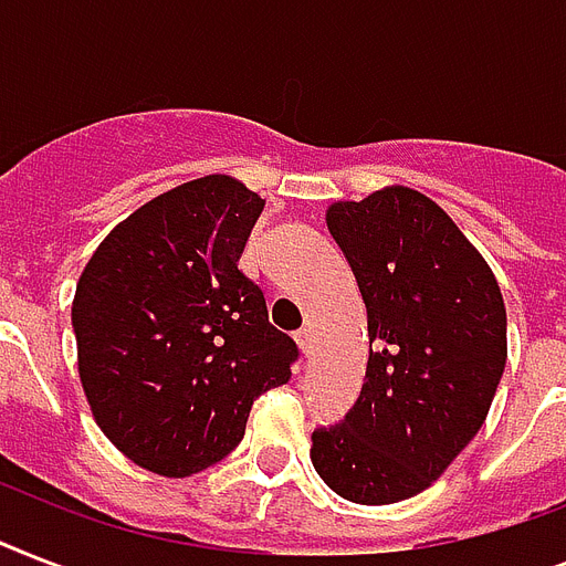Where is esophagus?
Here are the masks:
<instances>
[{"label":"esophagus","instance_id":"1","mask_svg":"<svg viewBox=\"0 0 566 566\" xmlns=\"http://www.w3.org/2000/svg\"><path fill=\"white\" fill-rule=\"evenodd\" d=\"M293 340L300 344L302 355L311 353V328H300V332H293Z\"/></svg>","mask_w":566,"mask_h":566}]
</instances>
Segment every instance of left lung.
Returning a JSON list of instances; mask_svg holds the SVG:
<instances>
[{"instance_id":"obj_1","label":"left lung","mask_w":566,"mask_h":566,"mask_svg":"<svg viewBox=\"0 0 566 566\" xmlns=\"http://www.w3.org/2000/svg\"><path fill=\"white\" fill-rule=\"evenodd\" d=\"M326 222L373 349L358 402L311 434V461L337 496L390 505L426 491L482 429L509 358L505 302L479 249L417 190L335 202Z\"/></svg>"}]
</instances>
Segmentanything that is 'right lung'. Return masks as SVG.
<instances>
[{
    "instance_id": "1",
    "label": "right lung",
    "mask_w": 566,
    "mask_h": 566,
    "mask_svg": "<svg viewBox=\"0 0 566 566\" xmlns=\"http://www.w3.org/2000/svg\"><path fill=\"white\" fill-rule=\"evenodd\" d=\"M264 199L231 176L155 196L84 266L73 300L78 376L105 438L185 479L238 447L249 411L287 385L300 349L240 273Z\"/></svg>"
}]
</instances>
